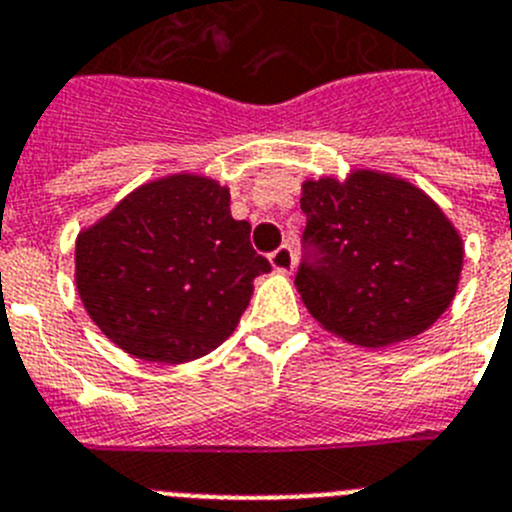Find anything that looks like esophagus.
<instances>
[{"label":"esophagus","instance_id":"obj_1","mask_svg":"<svg viewBox=\"0 0 512 512\" xmlns=\"http://www.w3.org/2000/svg\"><path fill=\"white\" fill-rule=\"evenodd\" d=\"M270 265H273L275 273H290V270H293V265H296V255H293L290 245L278 247V250L270 255Z\"/></svg>","mask_w":512,"mask_h":512}]
</instances>
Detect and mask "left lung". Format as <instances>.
Here are the masks:
<instances>
[{
    "mask_svg": "<svg viewBox=\"0 0 512 512\" xmlns=\"http://www.w3.org/2000/svg\"><path fill=\"white\" fill-rule=\"evenodd\" d=\"M303 306L359 347H390L434 326L457 296L464 245L431 196L405 178L352 170L303 181Z\"/></svg>",
    "mask_w": 512,
    "mask_h": 512,
    "instance_id": "1",
    "label": "left lung"
}]
</instances>
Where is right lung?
<instances>
[{
    "label": "right lung",
    "mask_w": 512,
    "mask_h": 512,
    "mask_svg": "<svg viewBox=\"0 0 512 512\" xmlns=\"http://www.w3.org/2000/svg\"><path fill=\"white\" fill-rule=\"evenodd\" d=\"M270 262L232 219L229 188L196 173L142 183L76 237V290L119 349L183 365L237 329Z\"/></svg>",
    "instance_id": "right-lung-1"
}]
</instances>
